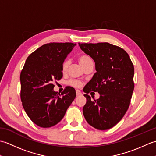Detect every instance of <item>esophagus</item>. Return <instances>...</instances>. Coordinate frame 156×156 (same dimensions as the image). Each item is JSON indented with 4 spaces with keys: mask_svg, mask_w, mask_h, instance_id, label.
I'll list each match as a JSON object with an SVG mask.
<instances>
[{
    "mask_svg": "<svg viewBox=\"0 0 156 156\" xmlns=\"http://www.w3.org/2000/svg\"><path fill=\"white\" fill-rule=\"evenodd\" d=\"M76 96H81L82 95V92L80 90H76Z\"/></svg>",
    "mask_w": 156,
    "mask_h": 156,
    "instance_id": "esophagus-1",
    "label": "esophagus"
}]
</instances>
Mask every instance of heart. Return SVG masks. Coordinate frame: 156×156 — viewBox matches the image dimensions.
I'll use <instances>...</instances> for the list:
<instances>
[{
  "instance_id": "b5f03b06",
  "label": "heart",
  "mask_w": 156,
  "mask_h": 156,
  "mask_svg": "<svg viewBox=\"0 0 156 156\" xmlns=\"http://www.w3.org/2000/svg\"><path fill=\"white\" fill-rule=\"evenodd\" d=\"M78 61L80 62V65L84 68L86 65H87L88 64V63L92 62V59H91L90 56L83 54V55H81L80 56H79ZM68 65H69V62L67 60V59H65V60L62 62V69L63 72H66L67 70ZM67 83L69 86H70V87L77 88H80L82 85V82L80 80H76V79H69Z\"/></svg>"
}]
</instances>
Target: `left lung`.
<instances>
[{
  "instance_id": "obj_1",
  "label": "left lung",
  "mask_w": 156,
  "mask_h": 156,
  "mask_svg": "<svg viewBox=\"0 0 156 156\" xmlns=\"http://www.w3.org/2000/svg\"><path fill=\"white\" fill-rule=\"evenodd\" d=\"M95 62L97 72L84 88L87 103L83 114L88 123L99 130L117 124L128 110L134 90V66L123 49L107 42L80 44ZM98 91L100 98L92 100L87 94Z\"/></svg>"
}]
</instances>
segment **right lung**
Instances as JSON below:
<instances>
[{
  "mask_svg": "<svg viewBox=\"0 0 156 156\" xmlns=\"http://www.w3.org/2000/svg\"><path fill=\"white\" fill-rule=\"evenodd\" d=\"M49 43L28 56L20 75L21 100L26 113L39 127H51L60 121L76 97V90L66 87L61 94L54 82L62 78V62L76 45Z\"/></svg>",
  "mask_w": 156,
  "mask_h": 156,
  "instance_id": "1",
  "label": "right lung"
}]
</instances>
